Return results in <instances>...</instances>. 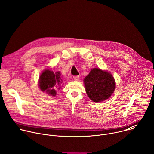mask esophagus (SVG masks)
Returning <instances> with one entry per match:
<instances>
[{"mask_svg": "<svg viewBox=\"0 0 154 154\" xmlns=\"http://www.w3.org/2000/svg\"><path fill=\"white\" fill-rule=\"evenodd\" d=\"M79 78H80L79 75H75V76L73 77V79H74V80H79Z\"/></svg>", "mask_w": 154, "mask_h": 154, "instance_id": "esophagus-1", "label": "esophagus"}]
</instances>
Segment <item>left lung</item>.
<instances>
[{"mask_svg":"<svg viewBox=\"0 0 154 154\" xmlns=\"http://www.w3.org/2000/svg\"><path fill=\"white\" fill-rule=\"evenodd\" d=\"M86 94L93 102L103 101L111 96L115 88L113 77L98 68L91 69L84 79Z\"/></svg>","mask_w":154,"mask_h":154,"instance_id":"8db88e82","label":"left lung"}]
</instances>
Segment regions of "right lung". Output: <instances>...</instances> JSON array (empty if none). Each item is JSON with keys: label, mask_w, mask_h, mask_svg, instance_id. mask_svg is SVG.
I'll use <instances>...</instances> for the list:
<instances>
[{"label": "right lung", "mask_w": 154, "mask_h": 154, "mask_svg": "<svg viewBox=\"0 0 154 154\" xmlns=\"http://www.w3.org/2000/svg\"><path fill=\"white\" fill-rule=\"evenodd\" d=\"M60 72H54L48 69L42 72L39 77V86L42 91L51 96L56 95V90L61 88L62 80Z\"/></svg>", "instance_id": "1"}]
</instances>
